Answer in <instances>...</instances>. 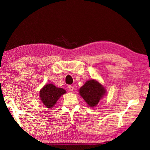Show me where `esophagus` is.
I'll return each mask as SVG.
<instances>
[{
    "label": "esophagus",
    "mask_w": 150,
    "mask_h": 150,
    "mask_svg": "<svg viewBox=\"0 0 150 150\" xmlns=\"http://www.w3.org/2000/svg\"><path fill=\"white\" fill-rule=\"evenodd\" d=\"M68 87V89H69V91H73V86L69 85Z\"/></svg>",
    "instance_id": "obj_1"
}]
</instances>
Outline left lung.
<instances>
[{"mask_svg": "<svg viewBox=\"0 0 150 150\" xmlns=\"http://www.w3.org/2000/svg\"><path fill=\"white\" fill-rule=\"evenodd\" d=\"M79 93L90 107L97 106L106 93V90L99 82L93 80L88 81L79 90Z\"/></svg>", "mask_w": 150, "mask_h": 150, "instance_id": "left-lung-1", "label": "left lung"}]
</instances>
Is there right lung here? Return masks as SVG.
<instances>
[{"instance_id":"1","label":"right lung","mask_w":150,"mask_h":150,"mask_svg":"<svg viewBox=\"0 0 150 150\" xmlns=\"http://www.w3.org/2000/svg\"><path fill=\"white\" fill-rule=\"evenodd\" d=\"M66 92L64 89L57 88L52 84H46L40 91V100L47 108H51Z\"/></svg>"}]
</instances>
